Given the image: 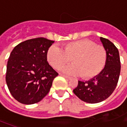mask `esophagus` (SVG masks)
<instances>
[{"label":"esophagus","mask_w":127,"mask_h":127,"mask_svg":"<svg viewBox=\"0 0 127 127\" xmlns=\"http://www.w3.org/2000/svg\"><path fill=\"white\" fill-rule=\"evenodd\" d=\"M61 76H63L64 78H65L66 79H67V80H71V77H68V76H65V75H61Z\"/></svg>","instance_id":"obj_1"}]
</instances>
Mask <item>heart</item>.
<instances>
[{
    "instance_id": "b5f03b06",
    "label": "heart",
    "mask_w": 127,
    "mask_h": 127,
    "mask_svg": "<svg viewBox=\"0 0 127 127\" xmlns=\"http://www.w3.org/2000/svg\"><path fill=\"white\" fill-rule=\"evenodd\" d=\"M46 59L50 66L60 70L72 59L73 64L64 68L62 71L71 76H80L84 79L97 76L105 68L107 52L101 46L95 45L88 39L68 42L64 50L51 45L46 52Z\"/></svg>"
}]
</instances>
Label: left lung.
<instances>
[{
	"mask_svg": "<svg viewBox=\"0 0 127 127\" xmlns=\"http://www.w3.org/2000/svg\"><path fill=\"white\" fill-rule=\"evenodd\" d=\"M100 39L107 52L105 68L98 76L89 81H78V85L73 90L79 99L92 104L100 102L112 95L117 87L121 71L117 48L107 39L100 37Z\"/></svg>",
	"mask_w": 127,
	"mask_h": 127,
	"instance_id": "obj_1",
	"label": "left lung"
}]
</instances>
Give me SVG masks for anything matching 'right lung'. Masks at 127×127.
<instances>
[{"instance_id":"add662e5","label":"right lung","mask_w":127,"mask_h":127,"mask_svg":"<svg viewBox=\"0 0 127 127\" xmlns=\"http://www.w3.org/2000/svg\"><path fill=\"white\" fill-rule=\"evenodd\" d=\"M54 41L39 37L20 43L8 59L5 81L12 97L19 102L32 105L46 96L58 73L46 59Z\"/></svg>"}]
</instances>
